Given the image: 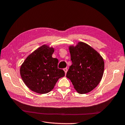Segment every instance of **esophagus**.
<instances>
[{
    "label": "esophagus",
    "mask_w": 125,
    "mask_h": 125,
    "mask_svg": "<svg viewBox=\"0 0 125 125\" xmlns=\"http://www.w3.org/2000/svg\"><path fill=\"white\" fill-rule=\"evenodd\" d=\"M63 70H64V71L65 73L66 74V72H67V71H68V69H66V68H64V69H63Z\"/></svg>",
    "instance_id": "obj_1"
}]
</instances>
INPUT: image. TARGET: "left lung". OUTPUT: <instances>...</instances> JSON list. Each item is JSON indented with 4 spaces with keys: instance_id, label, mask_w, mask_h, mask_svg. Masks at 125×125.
Wrapping results in <instances>:
<instances>
[{
    "instance_id": "8db88e82",
    "label": "left lung",
    "mask_w": 125,
    "mask_h": 125,
    "mask_svg": "<svg viewBox=\"0 0 125 125\" xmlns=\"http://www.w3.org/2000/svg\"><path fill=\"white\" fill-rule=\"evenodd\" d=\"M69 49L72 64L66 76L78 93H87L102 79L104 70L103 57L91 46L82 42L76 46H69Z\"/></svg>"
}]
</instances>
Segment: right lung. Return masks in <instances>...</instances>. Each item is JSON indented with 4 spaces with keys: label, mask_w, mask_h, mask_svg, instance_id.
I'll use <instances>...</instances> for the list:
<instances>
[{
    "label": "right lung",
    "mask_w": 125,
    "mask_h": 125,
    "mask_svg": "<svg viewBox=\"0 0 125 125\" xmlns=\"http://www.w3.org/2000/svg\"><path fill=\"white\" fill-rule=\"evenodd\" d=\"M54 48L47 45L38 48L26 58L20 68V74L28 87L39 94H46L54 87L57 80L65 76L58 69L59 60L52 57Z\"/></svg>",
    "instance_id": "1"
}]
</instances>
